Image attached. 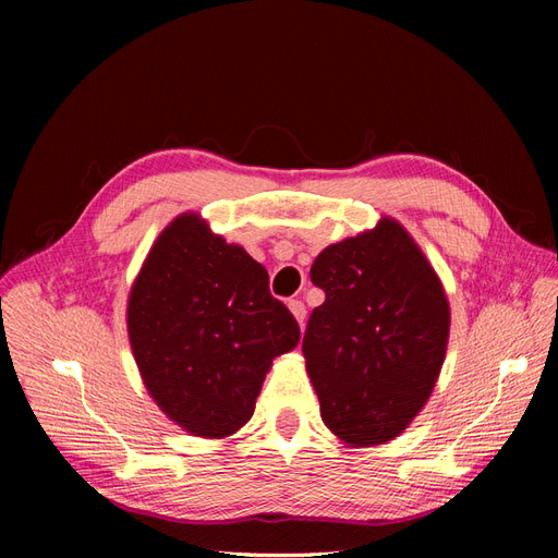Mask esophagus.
Wrapping results in <instances>:
<instances>
[{"instance_id":"1","label":"esophagus","mask_w":558,"mask_h":558,"mask_svg":"<svg viewBox=\"0 0 558 558\" xmlns=\"http://www.w3.org/2000/svg\"><path fill=\"white\" fill-rule=\"evenodd\" d=\"M289 310H291V314L295 316V320H298V324L302 326V324H305V316H307V310H305V305H302V302L300 300H291L289 302Z\"/></svg>"}]
</instances>
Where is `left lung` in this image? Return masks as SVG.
<instances>
[{
    "mask_svg": "<svg viewBox=\"0 0 558 558\" xmlns=\"http://www.w3.org/2000/svg\"><path fill=\"white\" fill-rule=\"evenodd\" d=\"M310 277L326 293L302 337L320 418L351 447L393 440L440 377L451 318L442 281L393 218L326 246Z\"/></svg>",
    "mask_w": 558,
    "mask_h": 558,
    "instance_id": "8db88e82",
    "label": "left lung"
}]
</instances>
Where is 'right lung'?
<instances>
[{
	"label": "right lung",
	"instance_id": "1",
	"mask_svg": "<svg viewBox=\"0 0 558 558\" xmlns=\"http://www.w3.org/2000/svg\"><path fill=\"white\" fill-rule=\"evenodd\" d=\"M128 335L158 408L211 440L246 424L272 361L300 342L267 269L197 214L177 216L150 246L130 291Z\"/></svg>",
	"mask_w": 558,
	"mask_h": 558
}]
</instances>
